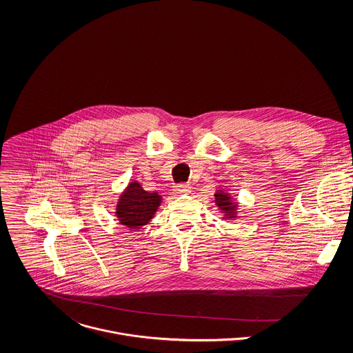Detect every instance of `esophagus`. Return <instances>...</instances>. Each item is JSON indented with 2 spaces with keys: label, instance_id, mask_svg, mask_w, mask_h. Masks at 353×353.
<instances>
[{
  "label": "esophagus",
  "instance_id": "esophagus-1",
  "mask_svg": "<svg viewBox=\"0 0 353 353\" xmlns=\"http://www.w3.org/2000/svg\"><path fill=\"white\" fill-rule=\"evenodd\" d=\"M174 190H175L176 194H188V193H190L192 188L189 185H186V183H181V185L175 186Z\"/></svg>",
  "mask_w": 353,
  "mask_h": 353
}]
</instances>
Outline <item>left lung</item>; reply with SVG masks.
I'll use <instances>...</instances> for the list:
<instances>
[{
    "mask_svg": "<svg viewBox=\"0 0 353 353\" xmlns=\"http://www.w3.org/2000/svg\"><path fill=\"white\" fill-rule=\"evenodd\" d=\"M214 202L219 206V209L221 210V213H224V219H235L236 217L238 203L232 201L230 193L217 190V193L214 194Z\"/></svg>",
    "mask_w": 353,
    "mask_h": 353,
    "instance_id": "8db88e82",
    "label": "left lung"
}]
</instances>
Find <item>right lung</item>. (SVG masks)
I'll return each mask as SVG.
<instances>
[{
  "label": "right lung",
  "mask_w": 353,
  "mask_h": 353,
  "mask_svg": "<svg viewBox=\"0 0 353 353\" xmlns=\"http://www.w3.org/2000/svg\"><path fill=\"white\" fill-rule=\"evenodd\" d=\"M161 203V196L157 193H150L134 181L128 185L125 192L121 194L117 203V217L119 224L139 230L151 221L154 212Z\"/></svg>",
  "instance_id": "add662e5"
}]
</instances>
